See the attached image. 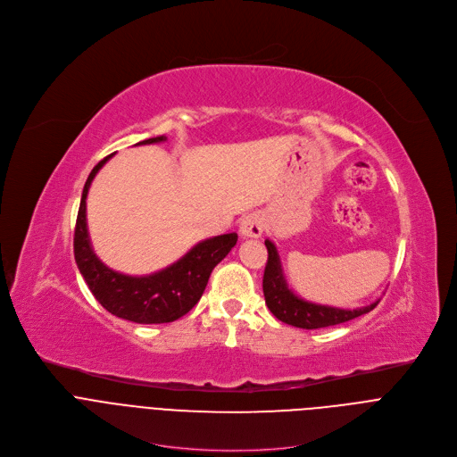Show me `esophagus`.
<instances>
[{"instance_id": "1", "label": "esophagus", "mask_w": 457, "mask_h": 457, "mask_svg": "<svg viewBox=\"0 0 457 457\" xmlns=\"http://www.w3.org/2000/svg\"><path fill=\"white\" fill-rule=\"evenodd\" d=\"M264 231V219L258 213H249L240 220V235L244 238H258Z\"/></svg>"}]
</instances>
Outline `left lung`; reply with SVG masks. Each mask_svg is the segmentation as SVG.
I'll use <instances>...</instances> for the list:
<instances>
[{"label": "left lung", "mask_w": 457, "mask_h": 457, "mask_svg": "<svg viewBox=\"0 0 457 457\" xmlns=\"http://www.w3.org/2000/svg\"><path fill=\"white\" fill-rule=\"evenodd\" d=\"M266 247H268V262L264 270L262 289H264V296L270 311L280 321L295 325V328H300V329H320V328H329V325H338L353 318H358L378 305V302H374L367 307L349 311V309H337L329 305L309 303L295 296L286 284L275 244L271 240H266Z\"/></svg>", "instance_id": "1"}]
</instances>
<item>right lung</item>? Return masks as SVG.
Returning <instances> with one entry per match:
<instances>
[{
  "mask_svg": "<svg viewBox=\"0 0 457 457\" xmlns=\"http://www.w3.org/2000/svg\"><path fill=\"white\" fill-rule=\"evenodd\" d=\"M164 139V136H157L139 145L161 143ZM112 155L113 154L94 166L83 187L74 231L78 268L96 300L108 312L136 323L173 321L191 311L201 300L213 268L231 251L238 237L237 233H228L208 238L195 245L173 266L150 277H126L108 270L90 245L87 229V193L92 179Z\"/></svg>",
  "mask_w": 457,
  "mask_h": 457,
  "instance_id": "1",
  "label": "right lung"
}]
</instances>
